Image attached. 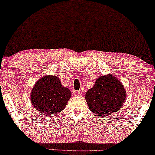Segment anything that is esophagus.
<instances>
[{"label": "esophagus", "mask_w": 155, "mask_h": 155, "mask_svg": "<svg viewBox=\"0 0 155 155\" xmlns=\"http://www.w3.org/2000/svg\"><path fill=\"white\" fill-rule=\"evenodd\" d=\"M82 94H83V90H82V89H80V90L78 91V94L79 95V96H81Z\"/></svg>", "instance_id": "1"}]
</instances>
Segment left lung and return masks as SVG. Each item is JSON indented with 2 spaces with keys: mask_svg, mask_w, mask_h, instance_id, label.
Returning <instances> with one entry per match:
<instances>
[{
  "mask_svg": "<svg viewBox=\"0 0 155 155\" xmlns=\"http://www.w3.org/2000/svg\"><path fill=\"white\" fill-rule=\"evenodd\" d=\"M126 97L124 85L111 74L100 76L85 94L89 109L101 118L119 111Z\"/></svg>",
  "mask_w": 155,
  "mask_h": 155,
  "instance_id": "left-lung-1",
  "label": "left lung"
}]
</instances>
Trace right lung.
I'll return each instance as SVG.
<instances>
[{"label": "right lung", "mask_w": 155, "mask_h": 155, "mask_svg": "<svg viewBox=\"0 0 155 155\" xmlns=\"http://www.w3.org/2000/svg\"><path fill=\"white\" fill-rule=\"evenodd\" d=\"M71 97L56 75L43 76L36 82L30 95L34 108L43 115L51 116L63 111Z\"/></svg>", "instance_id": "obj_1"}]
</instances>
